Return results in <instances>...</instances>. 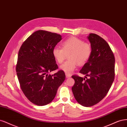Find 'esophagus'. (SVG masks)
<instances>
[{
	"label": "esophagus",
	"instance_id": "obj_1",
	"mask_svg": "<svg viewBox=\"0 0 127 127\" xmlns=\"http://www.w3.org/2000/svg\"><path fill=\"white\" fill-rule=\"evenodd\" d=\"M65 75H66V77H67V78H68V77H70L71 76V75L70 74H67V73H66V74H65Z\"/></svg>",
	"mask_w": 127,
	"mask_h": 127
}]
</instances>
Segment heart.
<instances>
[{"label": "heart", "instance_id": "b5f03b06", "mask_svg": "<svg viewBox=\"0 0 127 127\" xmlns=\"http://www.w3.org/2000/svg\"><path fill=\"white\" fill-rule=\"evenodd\" d=\"M91 53V45L75 37L64 40L61 43V48L55 47L52 50V55L59 64L62 63L68 54V60L61 65L60 69L69 74L75 70L77 64L83 65L87 63Z\"/></svg>", "mask_w": 127, "mask_h": 127}]
</instances>
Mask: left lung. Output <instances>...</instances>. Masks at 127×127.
<instances>
[{
	"mask_svg": "<svg viewBox=\"0 0 127 127\" xmlns=\"http://www.w3.org/2000/svg\"><path fill=\"white\" fill-rule=\"evenodd\" d=\"M88 39L92 47L91 55L80 73L89 78L72 76L75 81L72 87L75 99L79 104L87 107L95 105L103 99L115 76V59L108 43L95 34H90Z\"/></svg>",
	"mask_w": 127,
	"mask_h": 127,
	"instance_id": "1",
	"label": "left lung"
}]
</instances>
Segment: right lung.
I'll use <instances>...</instances> for the list:
<instances>
[{
    "instance_id": "1",
    "label": "right lung",
    "mask_w": 127,
    "mask_h": 127,
    "mask_svg": "<svg viewBox=\"0 0 127 127\" xmlns=\"http://www.w3.org/2000/svg\"><path fill=\"white\" fill-rule=\"evenodd\" d=\"M61 39L60 34L37 31L28 37L19 50L16 70L20 87L28 100L37 105L51 102L65 79L62 70L48 74L58 69L52 50Z\"/></svg>"
}]
</instances>
